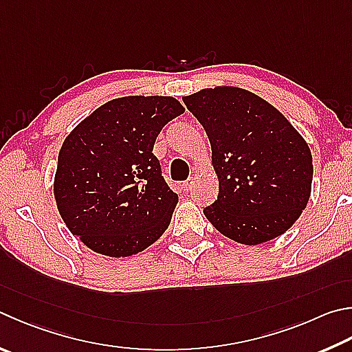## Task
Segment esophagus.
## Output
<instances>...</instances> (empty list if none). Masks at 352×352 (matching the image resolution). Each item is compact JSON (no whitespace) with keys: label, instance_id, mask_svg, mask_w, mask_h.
<instances>
[{"label":"esophagus","instance_id":"1","mask_svg":"<svg viewBox=\"0 0 352 352\" xmlns=\"http://www.w3.org/2000/svg\"><path fill=\"white\" fill-rule=\"evenodd\" d=\"M184 190H186V192H190V190H192L194 188H195V178L194 177H190V178H188L186 182H184Z\"/></svg>","mask_w":352,"mask_h":352}]
</instances>
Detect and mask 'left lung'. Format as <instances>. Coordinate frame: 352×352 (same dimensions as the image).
Masks as SVG:
<instances>
[{"instance_id":"8db88e82","label":"left lung","mask_w":352,"mask_h":352,"mask_svg":"<svg viewBox=\"0 0 352 352\" xmlns=\"http://www.w3.org/2000/svg\"><path fill=\"white\" fill-rule=\"evenodd\" d=\"M206 131L219 197L203 209L217 231L260 245L289 229L308 204L312 155L276 107L245 89H203L183 98Z\"/></svg>"}]
</instances>
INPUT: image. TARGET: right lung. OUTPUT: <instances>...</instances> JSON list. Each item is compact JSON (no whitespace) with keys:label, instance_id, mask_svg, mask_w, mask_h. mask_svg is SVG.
<instances>
[{"label":"right lung","instance_id":"obj_1","mask_svg":"<svg viewBox=\"0 0 352 352\" xmlns=\"http://www.w3.org/2000/svg\"><path fill=\"white\" fill-rule=\"evenodd\" d=\"M184 112L172 97H123L100 106L69 133L54 192L69 231L92 251L129 257L168 229L178 195L162 175L154 144Z\"/></svg>","mask_w":352,"mask_h":352}]
</instances>
